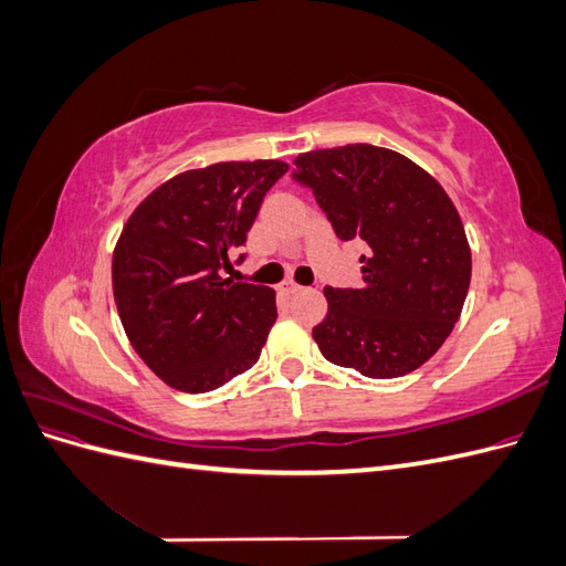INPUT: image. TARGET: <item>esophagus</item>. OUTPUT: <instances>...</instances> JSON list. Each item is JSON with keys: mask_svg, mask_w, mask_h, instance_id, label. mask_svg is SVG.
<instances>
[{"mask_svg": "<svg viewBox=\"0 0 566 566\" xmlns=\"http://www.w3.org/2000/svg\"><path fill=\"white\" fill-rule=\"evenodd\" d=\"M279 290H281V293H283V295H295V293H300V290H302V285H297L295 281H283Z\"/></svg>", "mask_w": 566, "mask_h": 566, "instance_id": "obj_1", "label": "esophagus"}]
</instances>
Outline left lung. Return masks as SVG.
Segmentation results:
<instances>
[{
  "mask_svg": "<svg viewBox=\"0 0 566 566\" xmlns=\"http://www.w3.org/2000/svg\"><path fill=\"white\" fill-rule=\"evenodd\" d=\"M293 179L312 188L339 241H364L361 287H325L314 328L331 364L399 378L432 358L468 297L472 254L455 205L397 150L347 144L302 153Z\"/></svg>",
  "mask_w": 566,
  "mask_h": 566,
  "instance_id": "1",
  "label": "left lung"
}]
</instances>
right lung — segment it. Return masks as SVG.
Masks as SVG:
<instances>
[{
  "instance_id": "right-lung-1",
  "label": "right lung",
  "mask_w": 566,
  "mask_h": 566,
  "mask_svg": "<svg viewBox=\"0 0 566 566\" xmlns=\"http://www.w3.org/2000/svg\"><path fill=\"white\" fill-rule=\"evenodd\" d=\"M285 172L281 160L188 169L127 219L113 252L117 314L136 354L169 387L212 391L260 358L279 316L276 293L219 271Z\"/></svg>"
}]
</instances>
